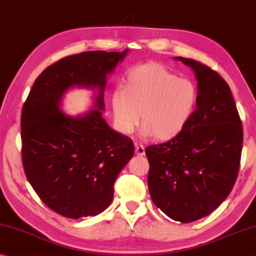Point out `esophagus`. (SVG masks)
Segmentation results:
<instances>
[{
  "instance_id": "obj_1",
  "label": "esophagus",
  "mask_w": 256,
  "mask_h": 256,
  "mask_svg": "<svg viewBox=\"0 0 256 256\" xmlns=\"http://www.w3.org/2000/svg\"><path fill=\"white\" fill-rule=\"evenodd\" d=\"M136 154L138 156L144 155V147L142 144H136Z\"/></svg>"
}]
</instances>
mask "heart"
Listing matches in <instances>:
<instances>
[{"label":"heart","instance_id":"b5f03b06","mask_svg":"<svg viewBox=\"0 0 256 256\" xmlns=\"http://www.w3.org/2000/svg\"><path fill=\"white\" fill-rule=\"evenodd\" d=\"M198 102L192 80L179 78L156 62L141 64L125 75L123 88L112 91L110 104L114 125L130 134L140 123L142 133L158 141L180 136L188 126Z\"/></svg>","mask_w":256,"mask_h":256}]
</instances>
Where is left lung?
Instances as JSON below:
<instances>
[{"instance_id": "obj_1", "label": "left lung", "mask_w": 256, "mask_h": 256, "mask_svg": "<svg viewBox=\"0 0 256 256\" xmlns=\"http://www.w3.org/2000/svg\"><path fill=\"white\" fill-rule=\"evenodd\" d=\"M174 60L196 77V112L180 136L144 152L154 204L172 220L188 223L208 216L230 194L240 164L242 126L229 85L218 72L192 59Z\"/></svg>"}]
</instances>
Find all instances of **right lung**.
<instances>
[{
    "mask_svg": "<svg viewBox=\"0 0 256 256\" xmlns=\"http://www.w3.org/2000/svg\"><path fill=\"white\" fill-rule=\"evenodd\" d=\"M128 50L88 51L66 56L42 72L22 112V156L27 180L42 202L70 218L104 212L114 184L134 154L128 136L102 117L108 75ZM94 94L88 112L70 116L61 110L72 88Z\"/></svg>",
    "mask_w": 256,
    "mask_h": 256,
    "instance_id": "obj_1",
    "label": "right lung"
}]
</instances>
